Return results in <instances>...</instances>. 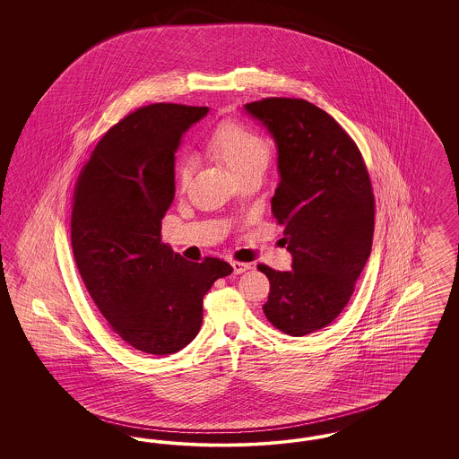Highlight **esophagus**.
<instances>
[{
	"label": "esophagus",
	"mask_w": 459,
	"mask_h": 459,
	"mask_svg": "<svg viewBox=\"0 0 459 459\" xmlns=\"http://www.w3.org/2000/svg\"><path fill=\"white\" fill-rule=\"evenodd\" d=\"M232 268H234V273H244L246 270H249L251 268V264L249 263H242V262H232Z\"/></svg>",
	"instance_id": "1"
}]
</instances>
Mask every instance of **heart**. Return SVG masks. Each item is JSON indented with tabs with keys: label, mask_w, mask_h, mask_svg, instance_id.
I'll return each mask as SVG.
<instances>
[{
	"label": "heart",
	"mask_w": 459,
	"mask_h": 459,
	"mask_svg": "<svg viewBox=\"0 0 459 459\" xmlns=\"http://www.w3.org/2000/svg\"><path fill=\"white\" fill-rule=\"evenodd\" d=\"M206 148L238 177L256 165H266L270 156V146L266 139L239 122L220 124L208 135ZM189 178L191 167L187 161H182L177 167V180L182 187H186Z\"/></svg>",
	"instance_id": "1"
}]
</instances>
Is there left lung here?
<instances>
[{"label":"left lung","instance_id":"8db88e82","mask_svg":"<svg viewBox=\"0 0 459 459\" xmlns=\"http://www.w3.org/2000/svg\"><path fill=\"white\" fill-rule=\"evenodd\" d=\"M277 146L272 212L285 225L292 270L258 268L270 281L263 311L272 325L303 337L348 305L371 251L375 201L361 153L346 131L305 100L244 105Z\"/></svg>","mask_w":459,"mask_h":459}]
</instances>
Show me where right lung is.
Returning <instances> with one entry per match:
<instances>
[{"mask_svg":"<svg viewBox=\"0 0 459 459\" xmlns=\"http://www.w3.org/2000/svg\"><path fill=\"white\" fill-rule=\"evenodd\" d=\"M206 107L158 103L113 126L79 175L72 249L92 301L132 348L167 356L203 324V298L232 273L219 258L187 262L161 242L175 196V152Z\"/></svg>","mask_w":459,"mask_h":459,"instance_id":"right-lung-1","label":"right lung"}]
</instances>
